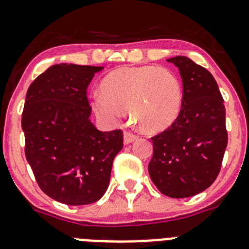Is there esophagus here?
Instances as JSON below:
<instances>
[{"mask_svg":"<svg viewBox=\"0 0 249 249\" xmlns=\"http://www.w3.org/2000/svg\"><path fill=\"white\" fill-rule=\"evenodd\" d=\"M137 138H138V136L135 135L133 132L126 131L124 133H123V142H124L126 144H129V143H132V142H135Z\"/></svg>","mask_w":249,"mask_h":249,"instance_id":"34e87169","label":"esophagus"}]
</instances>
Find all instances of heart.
Segmentation results:
<instances>
[{
  "instance_id": "1",
  "label": "heart",
  "mask_w": 249,
  "mask_h": 249,
  "mask_svg": "<svg viewBox=\"0 0 249 249\" xmlns=\"http://www.w3.org/2000/svg\"><path fill=\"white\" fill-rule=\"evenodd\" d=\"M183 89L175 72L156 65L121 67L102 81V91L92 94L98 117L117 123L128 108L133 121L146 131L171 126L181 111Z\"/></svg>"
}]
</instances>
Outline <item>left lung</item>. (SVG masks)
<instances>
[{"label":"left lung","instance_id":"left-lung-1","mask_svg":"<svg viewBox=\"0 0 249 249\" xmlns=\"http://www.w3.org/2000/svg\"><path fill=\"white\" fill-rule=\"evenodd\" d=\"M179 70L183 98L178 117L151 138L152 182L172 198L203 192L221 171L228 135L226 108L214 77L188 57L167 59Z\"/></svg>","mask_w":249,"mask_h":249}]
</instances>
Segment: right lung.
<instances>
[{"label": "right lung", "mask_w": 249, "mask_h": 249, "mask_svg": "<svg viewBox=\"0 0 249 249\" xmlns=\"http://www.w3.org/2000/svg\"><path fill=\"white\" fill-rule=\"evenodd\" d=\"M103 67L51 66L28 87L22 112L25 153L39 188L54 201L89 204L105 195L121 129L101 132L89 121L87 87Z\"/></svg>", "instance_id": "1"}]
</instances>
